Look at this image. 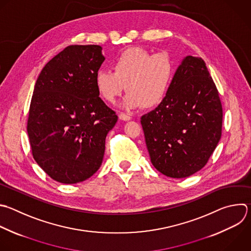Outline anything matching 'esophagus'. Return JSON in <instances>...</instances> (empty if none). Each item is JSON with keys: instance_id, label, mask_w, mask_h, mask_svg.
<instances>
[{"instance_id": "34e87169", "label": "esophagus", "mask_w": 251, "mask_h": 251, "mask_svg": "<svg viewBox=\"0 0 251 251\" xmlns=\"http://www.w3.org/2000/svg\"><path fill=\"white\" fill-rule=\"evenodd\" d=\"M119 119H121V120H123V121H129V120H131V117L128 116V115H126L125 113H120V114H119Z\"/></svg>"}]
</instances>
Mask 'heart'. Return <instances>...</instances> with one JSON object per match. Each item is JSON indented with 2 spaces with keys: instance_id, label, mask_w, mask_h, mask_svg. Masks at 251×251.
<instances>
[{
  "instance_id": "b5f03b06",
  "label": "heart",
  "mask_w": 251,
  "mask_h": 251,
  "mask_svg": "<svg viewBox=\"0 0 251 251\" xmlns=\"http://www.w3.org/2000/svg\"><path fill=\"white\" fill-rule=\"evenodd\" d=\"M112 70H99L95 76L99 95L114 103L126 91L121 104L127 110L158 106L169 95L175 76V64L164 53L152 54L143 48H129L112 62Z\"/></svg>"
}]
</instances>
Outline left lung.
Here are the masks:
<instances>
[{
	"mask_svg": "<svg viewBox=\"0 0 251 251\" xmlns=\"http://www.w3.org/2000/svg\"><path fill=\"white\" fill-rule=\"evenodd\" d=\"M219 93L204 60L186 56L169 95L141 118L151 161L162 175L188 177L207 163L222 135Z\"/></svg>",
	"mask_w": 251,
	"mask_h": 251,
	"instance_id": "1",
	"label": "left lung"
}]
</instances>
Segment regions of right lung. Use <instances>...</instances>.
Here are the masks:
<instances>
[{
	"instance_id": "right-lung-1",
	"label": "right lung",
	"mask_w": 251,
	"mask_h": 251,
	"mask_svg": "<svg viewBox=\"0 0 251 251\" xmlns=\"http://www.w3.org/2000/svg\"><path fill=\"white\" fill-rule=\"evenodd\" d=\"M100 45H71L42 69L29 107L33 157L54 180L81 182L102 163L105 138L117 115L98 93L95 76L105 60Z\"/></svg>"
}]
</instances>
